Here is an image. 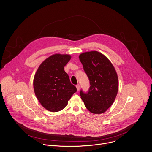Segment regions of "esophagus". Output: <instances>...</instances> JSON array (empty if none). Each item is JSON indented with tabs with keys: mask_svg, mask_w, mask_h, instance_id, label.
Here are the masks:
<instances>
[{
	"mask_svg": "<svg viewBox=\"0 0 152 152\" xmlns=\"http://www.w3.org/2000/svg\"><path fill=\"white\" fill-rule=\"evenodd\" d=\"M76 88H77V90H78V91H79V90H80V85H79V84L76 85Z\"/></svg>",
	"mask_w": 152,
	"mask_h": 152,
	"instance_id": "esophagus-1",
	"label": "esophagus"
}]
</instances>
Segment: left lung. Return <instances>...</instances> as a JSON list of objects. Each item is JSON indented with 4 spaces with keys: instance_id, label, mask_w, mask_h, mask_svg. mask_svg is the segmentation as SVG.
I'll return each instance as SVG.
<instances>
[{
    "instance_id": "obj_1",
    "label": "left lung",
    "mask_w": 152,
    "mask_h": 152,
    "mask_svg": "<svg viewBox=\"0 0 152 152\" xmlns=\"http://www.w3.org/2000/svg\"><path fill=\"white\" fill-rule=\"evenodd\" d=\"M79 58L90 85L87 93L80 91L81 98L91 113H103L113 104L117 94L115 69L108 59L97 51L83 53Z\"/></svg>"
}]
</instances>
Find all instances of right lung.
I'll return each instance as SVG.
<instances>
[{"label":"right lung","mask_w":152,"mask_h":152,"mask_svg":"<svg viewBox=\"0 0 152 152\" xmlns=\"http://www.w3.org/2000/svg\"><path fill=\"white\" fill-rule=\"evenodd\" d=\"M71 58L66 54L51 55L39 65L34 76L35 94L41 105L50 111L64 108L77 91L64 68Z\"/></svg>","instance_id":"1"}]
</instances>
